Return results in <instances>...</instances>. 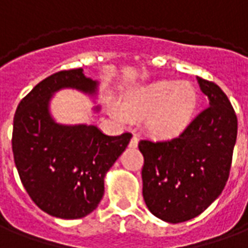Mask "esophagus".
<instances>
[{"mask_svg": "<svg viewBox=\"0 0 248 248\" xmlns=\"http://www.w3.org/2000/svg\"><path fill=\"white\" fill-rule=\"evenodd\" d=\"M130 147H133V149H135L137 146H138V137L137 135H133V138H131V140H130V143H129Z\"/></svg>", "mask_w": 248, "mask_h": 248, "instance_id": "esophagus-1", "label": "esophagus"}]
</instances>
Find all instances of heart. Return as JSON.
Masks as SVG:
<instances>
[{
  "label": "heart",
  "instance_id": "obj_1",
  "mask_svg": "<svg viewBox=\"0 0 248 248\" xmlns=\"http://www.w3.org/2000/svg\"><path fill=\"white\" fill-rule=\"evenodd\" d=\"M198 102L199 95L191 83L163 79L129 93L121 102L123 113L114 111V117L121 122L146 118L151 134L171 138L191 124Z\"/></svg>",
  "mask_w": 248,
  "mask_h": 248
}]
</instances>
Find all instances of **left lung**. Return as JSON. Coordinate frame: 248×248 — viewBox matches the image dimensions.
I'll return each instance as SVG.
<instances>
[{
    "mask_svg": "<svg viewBox=\"0 0 248 248\" xmlns=\"http://www.w3.org/2000/svg\"><path fill=\"white\" fill-rule=\"evenodd\" d=\"M210 106L182 134L169 140H142L143 199L153 215L181 223L202 214L229 179L238 119L229 98L214 82L198 77Z\"/></svg>",
    "mask_w": 248,
    "mask_h": 248,
    "instance_id": "1",
    "label": "left lung"
}]
</instances>
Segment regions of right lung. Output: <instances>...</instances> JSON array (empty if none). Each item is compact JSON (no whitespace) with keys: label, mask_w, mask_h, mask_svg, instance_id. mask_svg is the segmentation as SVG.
I'll use <instances>...</instances> for the list:
<instances>
[{"label":"right lung","mask_w":248,"mask_h":248,"mask_svg":"<svg viewBox=\"0 0 248 248\" xmlns=\"http://www.w3.org/2000/svg\"><path fill=\"white\" fill-rule=\"evenodd\" d=\"M61 89L95 95L98 82L85 77L82 69H73L35 85L16 110L12 147L31 201L51 217L78 219L97 208L105 175L127 147L131 134L110 137L93 124H57L49 105Z\"/></svg>","instance_id":"add662e5"}]
</instances>
